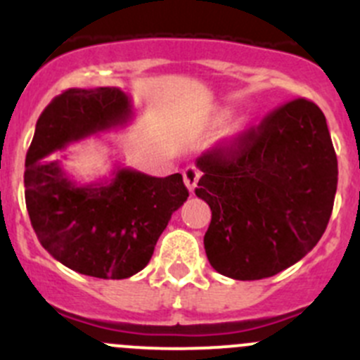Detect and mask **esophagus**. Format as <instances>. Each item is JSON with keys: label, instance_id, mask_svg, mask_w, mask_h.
I'll return each instance as SVG.
<instances>
[{"label": "esophagus", "instance_id": "34e87169", "mask_svg": "<svg viewBox=\"0 0 360 360\" xmlns=\"http://www.w3.org/2000/svg\"><path fill=\"white\" fill-rule=\"evenodd\" d=\"M183 176H184V184H186V188L190 190V193H195V188H197L198 179H200V176H202L200 169L195 165H190L184 169Z\"/></svg>", "mask_w": 360, "mask_h": 360}]
</instances>
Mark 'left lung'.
I'll use <instances>...</instances> for the list:
<instances>
[{
	"label": "left lung",
	"instance_id": "1",
	"mask_svg": "<svg viewBox=\"0 0 360 360\" xmlns=\"http://www.w3.org/2000/svg\"><path fill=\"white\" fill-rule=\"evenodd\" d=\"M195 190L212 211L204 236L214 271L232 280L274 276L308 255L329 223L338 158L326 116L297 98L233 144L197 158Z\"/></svg>",
	"mask_w": 360,
	"mask_h": 360
}]
</instances>
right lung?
<instances>
[{"mask_svg":"<svg viewBox=\"0 0 360 360\" xmlns=\"http://www.w3.org/2000/svg\"><path fill=\"white\" fill-rule=\"evenodd\" d=\"M131 117V100L120 87H73L45 107L27 149L24 195L34 233L56 260L86 276L124 280L142 271L188 198L181 174L153 177L116 163L110 177L80 184L61 160H49Z\"/></svg>","mask_w":360,"mask_h":360,"instance_id":"obj_1","label":"right lung"}]
</instances>
